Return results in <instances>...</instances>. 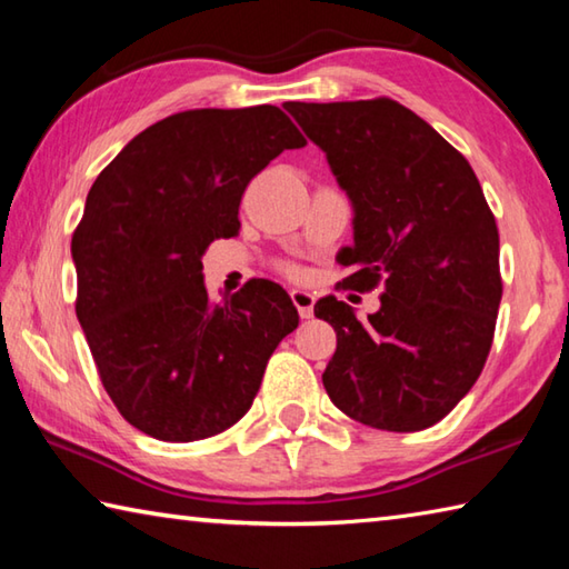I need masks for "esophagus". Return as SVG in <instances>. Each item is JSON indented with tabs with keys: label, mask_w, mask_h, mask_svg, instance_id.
I'll use <instances>...</instances> for the list:
<instances>
[{
	"label": "esophagus",
	"mask_w": 569,
	"mask_h": 569,
	"mask_svg": "<svg viewBox=\"0 0 569 569\" xmlns=\"http://www.w3.org/2000/svg\"><path fill=\"white\" fill-rule=\"evenodd\" d=\"M291 298H293V303L298 308V313H301V319H311L316 296L311 291H303V288H293Z\"/></svg>",
	"instance_id": "1"
}]
</instances>
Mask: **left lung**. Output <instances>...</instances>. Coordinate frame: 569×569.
Returning <instances> with one entry per match:
<instances>
[{
  "mask_svg": "<svg viewBox=\"0 0 569 569\" xmlns=\"http://www.w3.org/2000/svg\"><path fill=\"white\" fill-rule=\"evenodd\" d=\"M283 108L349 196L353 243L336 256L353 271L343 286H381L363 321L336 296L313 306L336 331L326 393L366 427L427 429L465 399L492 349L502 278L485 192L461 152L389 98Z\"/></svg>",
  "mask_w": 569,
  "mask_h": 569,
  "instance_id": "1",
  "label": "left lung"
}]
</instances>
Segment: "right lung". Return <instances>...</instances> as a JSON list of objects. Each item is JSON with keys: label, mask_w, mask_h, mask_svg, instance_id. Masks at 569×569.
I'll return each instance as SVG.
<instances>
[{"label": "right lung", "mask_w": 569, "mask_h": 569, "mask_svg": "<svg viewBox=\"0 0 569 569\" xmlns=\"http://www.w3.org/2000/svg\"><path fill=\"white\" fill-rule=\"evenodd\" d=\"M303 146L273 104L188 110L134 134L92 182L72 236L74 311L104 391L148 437L233 427L296 331L291 296L266 278L210 301L200 256L238 236L250 178Z\"/></svg>", "instance_id": "right-lung-1"}]
</instances>
